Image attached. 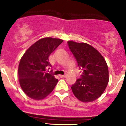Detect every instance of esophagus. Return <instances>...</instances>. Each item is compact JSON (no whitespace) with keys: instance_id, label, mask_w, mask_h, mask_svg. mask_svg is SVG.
Wrapping results in <instances>:
<instances>
[{"instance_id":"esophagus-1","label":"esophagus","mask_w":126,"mask_h":126,"mask_svg":"<svg viewBox=\"0 0 126 126\" xmlns=\"http://www.w3.org/2000/svg\"><path fill=\"white\" fill-rule=\"evenodd\" d=\"M59 76L61 77V78H65L66 75H65V74H64V75H60Z\"/></svg>"}]
</instances>
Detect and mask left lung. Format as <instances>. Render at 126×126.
I'll return each instance as SVG.
<instances>
[{
  "instance_id": "1",
  "label": "left lung",
  "mask_w": 126,
  "mask_h": 126,
  "mask_svg": "<svg viewBox=\"0 0 126 126\" xmlns=\"http://www.w3.org/2000/svg\"><path fill=\"white\" fill-rule=\"evenodd\" d=\"M69 48L82 70L81 77L72 85L74 96L83 102L98 98L109 83V70L100 53L89 44L69 41Z\"/></svg>"
}]
</instances>
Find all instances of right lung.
I'll return each mask as SVG.
<instances>
[{
	"mask_svg": "<svg viewBox=\"0 0 126 126\" xmlns=\"http://www.w3.org/2000/svg\"><path fill=\"white\" fill-rule=\"evenodd\" d=\"M63 40L50 37L39 40L24 53L18 67L22 90L28 96L36 100L45 98L56 86L57 79L45 72L51 67L48 57Z\"/></svg>",
	"mask_w": 126,
	"mask_h": 126,
	"instance_id": "obj_1",
	"label": "right lung"
}]
</instances>
